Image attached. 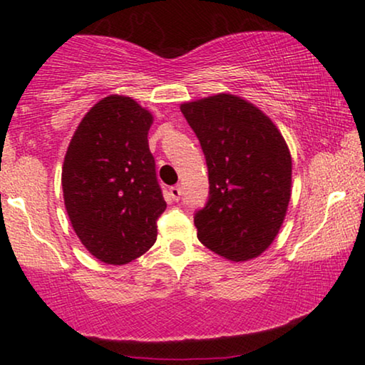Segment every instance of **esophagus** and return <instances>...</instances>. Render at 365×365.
<instances>
[{
	"instance_id": "obj_1",
	"label": "esophagus",
	"mask_w": 365,
	"mask_h": 365,
	"mask_svg": "<svg viewBox=\"0 0 365 365\" xmlns=\"http://www.w3.org/2000/svg\"><path fill=\"white\" fill-rule=\"evenodd\" d=\"M181 194H182L181 186H171V187H169V196L173 197V201H179V199H181Z\"/></svg>"
}]
</instances>
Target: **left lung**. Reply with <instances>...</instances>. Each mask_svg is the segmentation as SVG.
<instances>
[{
    "instance_id": "1",
    "label": "left lung",
    "mask_w": 365,
    "mask_h": 365,
    "mask_svg": "<svg viewBox=\"0 0 365 365\" xmlns=\"http://www.w3.org/2000/svg\"><path fill=\"white\" fill-rule=\"evenodd\" d=\"M201 143L209 174L206 206L194 214L197 239L229 261L271 246L291 199L292 161L274 123L232 94L181 104Z\"/></svg>"
}]
</instances>
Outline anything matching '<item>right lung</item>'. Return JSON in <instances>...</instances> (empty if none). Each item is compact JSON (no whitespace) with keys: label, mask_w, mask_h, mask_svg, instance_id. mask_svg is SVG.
Here are the masks:
<instances>
[{"label":"right lung","mask_w":365,"mask_h":365,"mask_svg":"<svg viewBox=\"0 0 365 365\" xmlns=\"http://www.w3.org/2000/svg\"><path fill=\"white\" fill-rule=\"evenodd\" d=\"M151 113L131 98L108 96L83 118L63 164L69 221L83 246L121 266L156 242L166 209L148 144Z\"/></svg>","instance_id":"1"}]
</instances>
